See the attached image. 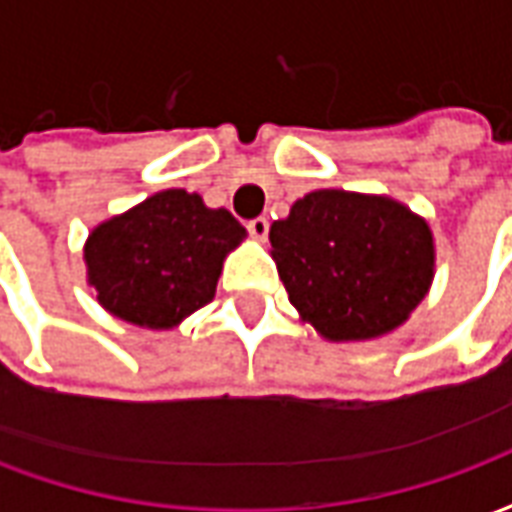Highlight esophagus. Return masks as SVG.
Returning <instances> with one entry per match:
<instances>
[{"instance_id":"34e87169","label":"esophagus","mask_w":512,"mask_h":512,"mask_svg":"<svg viewBox=\"0 0 512 512\" xmlns=\"http://www.w3.org/2000/svg\"><path fill=\"white\" fill-rule=\"evenodd\" d=\"M246 230H249V235H252L255 241H266V238H268V219H266V216H257V219H252V222L246 224Z\"/></svg>"}]
</instances>
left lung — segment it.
Segmentation results:
<instances>
[{
    "instance_id": "1",
    "label": "left lung",
    "mask_w": 512,
    "mask_h": 512,
    "mask_svg": "<svg viewBox=\"0 0 512 512\" xmlns=\"http://www.w3.org/2000/svg\"><path fill=\"white\" fill-rule=\"evenodd\" d=\"M268 241L290 304L329 343L395 332L436 274L430 224L386 194L310 191Z\"/></svg>"
}]
</instances>
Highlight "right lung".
<instances>
[{
  "mask_svg": "<svg viewBox=\"0 0 512 512\" xmlns=\"http://www.w3.org/2000/svg\"><path fill=\"white\" fill-rule=\"evenodd\" d=\"M246 238L233 213L186 189L156 191L84 241L87 285L109 315L175 329L216 296L224 257Z\"/></svg>",
  "mask_w": 512,
  "mask_h": 512,
  "instance_id": "obj_1",
  "label": "right lung"
}]
</instances>
